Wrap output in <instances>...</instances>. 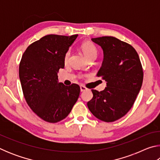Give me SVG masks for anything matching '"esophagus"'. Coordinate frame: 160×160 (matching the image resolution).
Wrapping results in <instances>:
<instances>
[{
    "label": "esophagus",
    "instance_id": "obj_1",
    "mask_svg": "<svg viewBox=\"0 0 160 160\" xmlns=\"http://www.w3.org/2000/svg\"><path fill=\"white\" fill-rule=\"evenodd\" d=\"M88 90V88H87L86 87H85V86L82 85H80V91H81V92L85 91V90Z\"/></svg>",
    "mask_w": 160,
    "mask_h": 160
}]
</instances>
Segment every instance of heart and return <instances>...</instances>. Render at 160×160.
<instances>
[{
	"label": "heart",
	"mask_w": 160,
	"mask_h": 160,
	"mask_svg": "<svg viewBox=\"0 0 160 160\" xmlns=\"http://www.w3.org/2000/svg\"><path fill=\"white\" fill-rule=\"evenodd\" d=\"M81 49H82L84 55L89 60L93 58H95L97 55V52H98L96 46L90 42H86L83 43L81 45ZM70 54H71V51H70V49H68L65 53L63 56V62L65 64H67L69 62Z\"/></svg>",
	"instance_id": "1"
}]
</instances>
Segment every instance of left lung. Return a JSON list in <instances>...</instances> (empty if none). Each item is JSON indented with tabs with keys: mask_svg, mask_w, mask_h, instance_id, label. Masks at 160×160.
<instances>
[{
	"mask_svg": "<svg viewBox=\"0 0 160 160\" xmlns=\"http://www.w3.org/2000/svg\"><path fill=\"white\" fill-rule=\"evenodd\" d=\"M102 48L104 61L97 76L107 81L106 88L92 90L88 102L92 113L105 122L125 116L133 105L141 88L143 70L137 51L131 45L113 37L92 38Z\"/></svg>",
	"mask_w": 160,
	"mask_h": 160,
	"instance_id": "obj_1",
	"label": "left lung"
}]
</instances>
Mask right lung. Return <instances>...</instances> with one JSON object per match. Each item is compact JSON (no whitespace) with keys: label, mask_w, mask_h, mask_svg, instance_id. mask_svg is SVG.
I'll return each mask as SVG.
<instances>
[{"label":"right lung","mask_w":160,"mask_h":160,"mask_svg":"<svg viewBox=\"0 0 160 160\" xmlns=\"http://www.w3.org/2000/svg\"><path fill=\"white\" fill-rule=\"evenodd\" d=\"M78 37L48 34L27 48L19 66L23 95L30 109L48 123H57L69 114L79 97L80 88L58 82L63 56Z\"/></svg>","instance_id":"add662e5"}]
</instances>
